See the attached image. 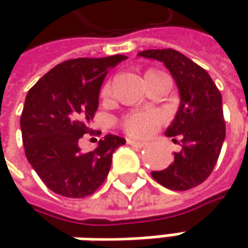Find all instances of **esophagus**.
I'll use <instances>...</instances> for the list:
<instances>
[{"instance_id": "34e87169", "label": "esophagus", "mask_w": 248, "mask_h": 248, "mask_svg": "<svg viewBox=\"0 0 248 248\" xmlns=\"http://www.w3.org/2000/svg\"><path fill=\"white\" fill-rule=\"evenodd\" d=\"M126 143L127 145H132V146H138V148H143L146 146V142H140V140H135V139H126Z\"/></svg>"}]
</instances>
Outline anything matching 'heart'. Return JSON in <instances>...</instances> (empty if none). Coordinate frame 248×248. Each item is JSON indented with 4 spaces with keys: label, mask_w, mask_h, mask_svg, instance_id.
<instances>
[{
    "label": "heart",
    "mask_w": 248,
    "mask_h": 248,
    "mask_svg": "<svg viewBox=\"0 0 248 248\" xmlns=\"http://www.w3.org/2000/svg\"><path fill=\"white\" fill-rule=\"evenodd\" d=\"M155 73H159V72H154V70H149L146 72V76L155 75ZM103 96H108L109 93V84H106L103 87ZM161 122V118L158 113L155 112H151V110H142V112H133V113H129L126 115L124 118L121 119V127L124 129V133H127L129 136H133V138H145L148 135H151L154 132V129Z\"/></svg>",
    "instance_id": "obj_1"
}]
</instances>
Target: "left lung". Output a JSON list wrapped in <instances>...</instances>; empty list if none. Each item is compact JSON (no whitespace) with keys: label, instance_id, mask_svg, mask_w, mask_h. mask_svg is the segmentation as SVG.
I'll return each instance as SVG.
<instances>
[{"label":"left lung","instance_id":"obj_1","mask_svg":"<svg viewBox=\"0 0 248 248\" xmlns=\"http://www.w3.org/2000/svg\"><path fill=\"white\" fill-rule=\"evenodd\" d=\"M140 57L155 59L165 64L178 86L181 105L165 135L181 145L173 162L152 178L172 191H186L202 184L213 172L225 138L223 99L210 75L182 53L145 50Z\"/></svg>","mask_w":248,"mask_h":248}]
</instances>
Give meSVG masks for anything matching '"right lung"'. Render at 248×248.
I'll return each instance as SVG.
<instances>
[{"label":"right lung","instance_id":"1","mask_svg":"<svg viewBox=\"0 0 248 248\" xmlns=\"http://www.w3.org/2000/svg\"><path fill=\"white\" fill-rule=\"evenodd\" d=\"M124 59L116 54L67 60L28 90L20 119L25 156L53 192L84 198L105 182L113 152L126 140L106 135L90 152H81L78 140L99 108L105 77Z\"/></svg>","mask_w":248,"mask_h":248}]
</instances>
